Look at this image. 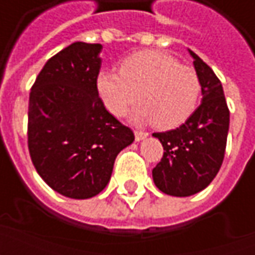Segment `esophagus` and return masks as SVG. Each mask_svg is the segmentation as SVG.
<instances>
[{
    "instance_id": "34e87169",
    "label": "esophagus",
    "mask_w": 255,
    "mask_h": 255,
    "mask_svg": "<svg viewBox=\"0 0 255 255\" xmlns=\"http://www.w3.org/2000/svg\"><path fill=\"white\" fill-rule=\"evenodd\" d=\"M149 133L147 132H143V131H135V140H142V139H144L146 136H147Z\"/></svg>"
}]
</instances>
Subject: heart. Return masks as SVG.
Instances as JSON below:
<instances>
[{
	"label": "heart",
	"instance_id": "1",
	"mask_svg": "<svg viewBox=\"0 0 255 255\" xmlns=\"http://www.w3.org/2000/svg\"><path fill=\"white\" fill-rule=\"evenodd\" d=\"M97 90L112 115L124 116L138 101L132 113L138 123H151L160 129L180 126L195 111L201 80L191 67L182 65L171 54L158 50L133 53L123 60L120 73L102 71Z\"/></svg>",
	"mask_w": 255,
	"mask_h": 255
}]
</instances>
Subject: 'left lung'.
Here are the masks:
<instances>
[{
  "label": "left lung",
  "mask_w": 255,
  "mask_h": 255,
  "mask_svg": "<svg viewBox=\"0 0 255 255\" xmlns=\"http://www.w3.org/2000/svg\"><path fill=\"white\" fill-rule=\"evenodd\" d=\"M188 52L201 80L202 102L179 128L153 133L164 147L153 180L158 190L173 197H190L212 183L224 160L230 128L221 82L208 64Z\"/></svg>",
  "instance_id": "1"
}]
</instances>
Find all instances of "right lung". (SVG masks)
I'll return each mask as SVG.
<instances>
[{"instance_id":"1","label":"right lung","mask_w":255,"mask_h":255,"mask_svg":"<svg viewBox=\"0 0 255 255\" xmlns=\"http://www.w3.org/2000/svg\"><path fill=\"white\" fill-rule=\"evenodd\" d=\"M101 50L100 43L69 45L47 60L30 93L32 164L49 187L73 199L100 194L117 154L135 139L98 95Z\"/></svg>"}]
</instances>
